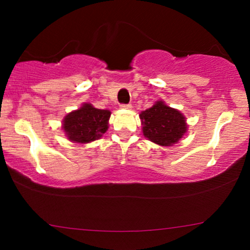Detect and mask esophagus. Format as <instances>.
<instances>
[{"instance_id":"1","label":"esophagus","mask_w":250,"mask_h":250,"mask_svg":"<svg viewBox=\"0 0 250 250\" xmlns=\"http://www.w3.org/2000/svg\"><path fill=\"white\" fill-rule=\"evenodd\" d=\"M121 108L122 109H128V110H130V109L133 108V105H131V104H121Z\"/></svg>"}]
</instances>
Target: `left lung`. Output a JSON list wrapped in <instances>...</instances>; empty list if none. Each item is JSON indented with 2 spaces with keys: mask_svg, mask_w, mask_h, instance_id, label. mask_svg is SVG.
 <instances>
[{
  "mask_svg": "<svg viewBox=\"0 0 250 250\" xmlns=\"http://www.w3.org/2000/svg\"><path fill=\"white\" fill-rule=\"evenodd\" d=\"M140 119L145 137L161 147L176 145L188 130L186 116L161 100L141 111Z\"/></svg>",
  "mask_w": 250,
  "mask_h": 250,
  "instance_id": "left-lung-1",
  "label": "left lung"
}]
</instances>
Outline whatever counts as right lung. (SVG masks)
I'll list each match as a JSON object with an SVG mask.
<instances>
[{"label": "right lung", "instance_id": "1", "mask_svg": "<svg viewBox=\"0 0 250 250\" xmlns=\"http://www.w3.org/2000/svg\"><path fill=\"white\" fill-rule=\"evenodd\" d=\"M110 115L108 109H97L90 103H83L79 109L64 116L62 130L70 142L90 143L101 139L108 130Z\"/></svg>", "mask_w": 250, "mask_h": 250}]
</instances>
